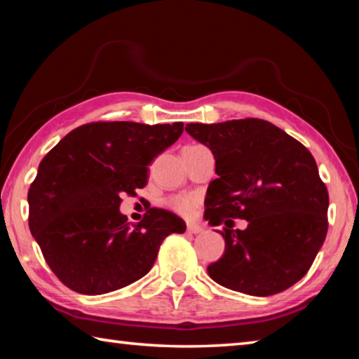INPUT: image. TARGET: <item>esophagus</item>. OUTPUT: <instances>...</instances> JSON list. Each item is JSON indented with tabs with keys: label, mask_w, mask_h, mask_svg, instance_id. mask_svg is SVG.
<instances>
[{
	"label": "esophagus",
	"mask_w": 359,
	"mask_h": 359,
	"mask_svg": "<svg viewBox=\"0 0 359 359\" xmlns=\"http://www.w3.org/2000/svg\"><path fill=\"white\" fill-rule=\"evenodd\" d=\"M187 231L190 234H199V233H203V228L199 226L198 223H188L187 224Z\"/></svg>",
	"instance_id": "obj_1"
}]
</instances>
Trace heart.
Here are the masks:
<instances>
[{"mask_svg":"<svg viewBox=\"0 0 359 359\" xmlns=\"http://www.w3.org/2000/svg\"><path fill=\"white\" fill-rule=\"evenodd\" d=\"M166 205L182 217H193L198 210V199L191 194H177V196L169 198Z\"/></svg>","mask_w":359,"mask_h":359,"instance_id":"1","label":"heart"}]
</instances>
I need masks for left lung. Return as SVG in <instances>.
Segmentation results:
<instances>
[{
  "mask_svg": "<svg viewBox=\"0 0 359 359\" xmlns=\"http://www.w3.org/2000/svg\"><path fill=\"white\" fill-rule=\"evenodd\" d=\"M185 131L215 156L204 218L224 223V253L208 266L212 280L252 296L299 282L327 233L326 185L304 145L259 118L188 123ZM247 219L233 230L232 218Z\"/></svg>",
  "mask_w": 359,
  "mask_h": 359,
  "instance_id": "left-lung-1",
  "label": "left lung"
}]
</instances>
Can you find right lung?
<instances>
[{"label":"right lung","instance_id":"right-lung-1","mask_svg":"<svg viewBox=\"0 0 359 359\" xmlns=\"http://www.w3.org/2000/svg\"><path fill=\"white\" fill-rule=\"evenodd\" d=\"M182 131V121H95L42 158L28 190V224L66 287L82 294L123 288L151 269L166 236L185 233V222L169 210L151 208L131 224L118 209L121 194L147 185V166Z\"/></svg>","mask_w":359,"mask_h":359}]
</instances>
